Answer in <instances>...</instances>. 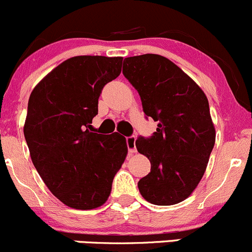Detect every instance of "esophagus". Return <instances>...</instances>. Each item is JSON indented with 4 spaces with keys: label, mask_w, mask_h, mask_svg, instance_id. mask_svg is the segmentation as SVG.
I'll use <instances>...</instances> for the list:
<instances>
[{
    "label": "esophagus",
    "mask_w": 252,
    "mask_h": 252,
    "mask_svg": "<svg viewBox=\"0 0 252 252\" xmlns=\"http://www.w3.org/2000/svg\"><path fill=\"white\" fill-rule=\"evenodd\" d=\"M126 146H128V151L129 154H134V152H136V147H135V140L136 138L134 135H130V136H126Z\"/></svg>",
    "instance_id": "esophagus-1"
}]
</instances>
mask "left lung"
<instances>
[{"mask_svg":"<svg viewBox=\"0 0 252 252\" xmlns=\"http://www.w3.org/2000/svg\"><path fill=\"white\" fill-rule=\"evenodd\" d=\"M123 75L140 95L146 118L157 122L135 146L151 162L138 183L146 201L169 206L187 199L204 175L216 141L204 91L168 58L146 53L124 58Z\"/></svg>","mask_w":252,"mask_h":252,"instance_id":"left-lung-1","label":"left lung"}]
</instances>
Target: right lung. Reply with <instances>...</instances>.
Here are the masks:
<instances>
[{
    "label": "right lung",
    "instance_id": "add662e5",
    "mask_svg": "<svg viewBox=\"0 0 252 252\" xmlns=\"http://www.w3.org/2000/svg\"><path fill=\"white\" fill-rule=\"evenodd\" d=\"M122 57L77 56L42 79L28 102L24 136L50 191L78 210L103 205L128 154L126 138L94 133L103 86L121 74Z\"/></svg>",
    "mask_w": 252,
    "mask_h": 252
}]
</instances>
